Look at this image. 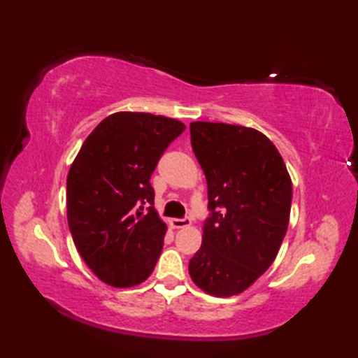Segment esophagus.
Segmentation results:
<instances>
[{
  "mask_svg": "<svg viewBox=\"0 0 358 358\" xmlns=\"http://www.w3.org/2000/svg\"><path fill=\"white\" fill-rule=\"evenodd\" d=\"M171 226L173 229L189 227L191 226V220H189V217H183V220H180V217H173V220H171Z\"/></svg>",
  "mask_w": 358,
  "mask_h": 358,
  "instance_id": "34e87169",
  "label": "esophagus"
}]
</instances>
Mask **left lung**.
<instances>
[{"label":"left lung","mask_w":358,"mask_h":358,"mask_svg":"<svg viewBox=\"0 0 358 358\" xmlns=\"http://www.w3.org/2000/svg\"><path fill=\"white\" fill-rule=\"evenodd\" d=\"M191 145L207 178L211 216L189 260L197 287L238 295L273 264L287 232L292 180L268 137L246 126L192 121Z\"/></svg>","instance_id":"left-lung-1"}]
</instances>
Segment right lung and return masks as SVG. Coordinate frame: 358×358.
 <instances>
[{
    "mask_svg": "<svg viewBox=\"0 0 358 358\" xmlns=\"http://www.w3.org/2000/svg\"><path fill=\"white\" fill-rule=\"evenodd\" d=\"M186 126L142 112L112 113L82 145L68 173V224L93 273L132 287L155 270L167 232L155 207L151 173Z\"/></svg>",
    "mask_w": 358,
    "mask_h": 358,
    "instance_id": "right-lung-1",
    "label": "right lung"
}]
</instances>
